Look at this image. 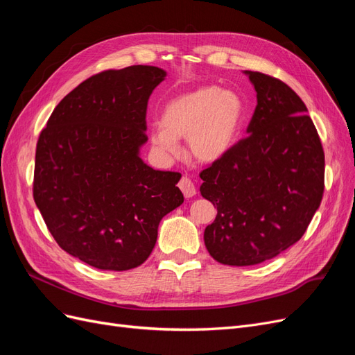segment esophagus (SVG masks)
I'll return each mask as SVG.
<instances>
[{
    "mask_svg": "<svg viewBox=\"0 0 355 355\" xmlns=\"http://www.w3.org/2000/svg\"><path fill=\"white\" fill-rule=\"evenodd\" d=\"M179 188L182 192H184L185 198H191L196 196V187H194V184H192V180L187 176H184L179 180Z\"/></svg>",
    "mask_w": 355,
    "mask_h": 355,
    "instance_id": "obj_1",
    "label": "esophagus"
}]
</instances>
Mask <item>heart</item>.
Masks as SVG:
<instances>
[{
  "label": "heart",
  "instance_id": "b5f03b06",
  "mask_svg": "<svg viewBox=\"0 0 355 355\" xmlns=\"http://www.w3.org/2000/svg\"><path fill=\"white\" fill-rule=\"evenodd\" d=\"M245 118L239 92L202 85L171 99L153 125L151 144L164 158L179 154L178 139L187 137L189 154L200 163H214L237 142Z\"/></svg>",
  "mask_w": 355,
  "mask_h": 355
}]
</instances>
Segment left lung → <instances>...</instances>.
<instances>
[{
	"label": "left lung",
	"mask_w": 355,
	"mask_h": 355,
	"mask_svg": "<svg viewBox=\"0 0 355 355\" xmlns=\"http://www.w3.org/2000/svg\"><path fill=\"white\" fill-rule=\"evenodd\" d=\"M257 105L247 136L202 170L201 196L218 209L204 231L214 261L265 262L305 234L324 191V153L302 99L283 81L244 71Z\"/></svg>",
	"instance_id": "1"
}]
</instances>
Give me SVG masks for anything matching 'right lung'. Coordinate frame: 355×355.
Returning a JSON list of instances; mask_svg holds the SVG:
<instances>
[{
  "mask_svg": "<svg viewBox=\"0 0 355 355\" xmlns=\"http://www.w3.org/2000/svg\"><path fill=\"white\" fill-rule=\"evenodd\" d=\"M166 75L146 65L93 75L60 101L40 135L37 207L62 249L98 270L142 265L161 219L184 202L182 175L141 158L148 99Z\"/></svg>",
  "mask_w": 355,
  "mask_h": 355,
  "instance_id": "add662e5",
  "label": "right lung"
}]
</instances>
